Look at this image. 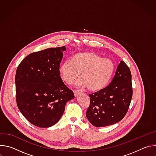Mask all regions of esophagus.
I'll list each match as a JSON object with an SVG mask.
<instances>
[{
    "label": "esophagus",
    "instance_id": "esophagus-1",
    "mask_svg": "<svg viewBox=\"0 0 156 156\" xmlns=\"http://www.w3.org/2000/svg\"><path fill=\"white\" fill-rule=\"evenodd\" d=\"M73 93H74L75 96H77L78 95V94L80 93V91H78V90H74V91H73Z\"/></svg>",
    "mask_w": 156,
    "mask_h": 156
}]
</instances>
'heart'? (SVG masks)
Here are the masks:
<instances>
[{"label": "heart", "instance_id": "heart-1", "mask_svg": "<svg viewBox=\"0 0 156 156\" xmlns=\"http://www.w3.org/2000/svg\"><path fill=\"white\" fill-rule=\"evenodd\" d=\"M115 70L114 62L109 58H102L94 52H85L74 54L72 60L63 62L59 68L62 80L72 84L80 75L77 85L88 87L90 91L102 90L109 83Z\"/></svg>", "mask_w": 156, "mask_h": 156}]
</instances>
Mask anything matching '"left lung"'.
Segmentation results:
<instances>
[{
  "instance_id": "1",
  "label": "left lung",
  "mask_w": 156,
  "mask_h": 156,
  "mask_svg": "<svg viewBox=\"0 0 156 156\" xmlns=\"http://www.w3.org/2000/svg\"><path fill=\"white\" fill-rule=\"evenodd\" d=\"M132 96L131 72L122 60L110 83L102 90L89 94L90 104L86 116L96 127L116 123L127 113Z\"/></svg>"
}]
</instances>
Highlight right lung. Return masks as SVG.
I'll return each instance as SVG.
<instances>
[{
    "label": "right lung",
    "mask_w": 156,
    "mask_h": 156,
    "mask_svg": "<svg viewBox=\"0 0 156 156\" xmlns=\"http://www.w3.org/2000/svg\"><path fill=\"white\" fill-rule=\"evenodd\" d=\"M65 46L48 48L27 55L15 75L16 101L23 115L33 125L48 128L62 117L73 92L60 76Z\"/></svg>",
    "instance_id": "1"
}]
</instances>
